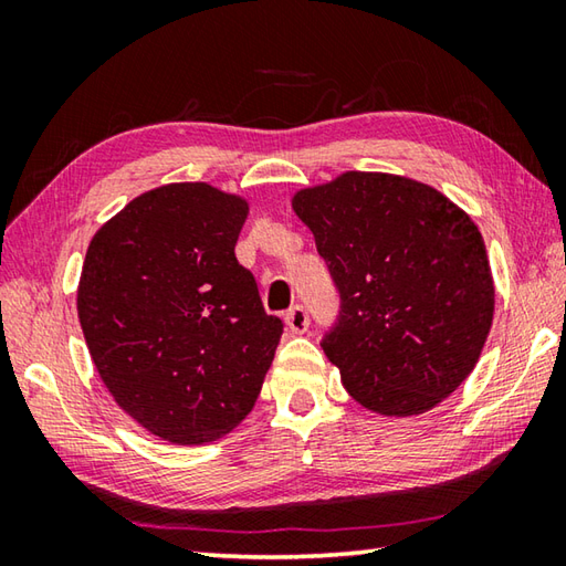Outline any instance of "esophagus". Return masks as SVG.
<instances>
[{
  "label": "esophagus",
  "instance_id": "1",
  "mask_svg": "<svg viewBox=\"0 0 566 566\" xmlns=\"http://www.w3.org/2000/svg\"><path fill=\"white\" fill-rule=\"evenodd\" d=\"M284 323H286V328H290L294 335L306 333V328H308V314H306V308H304V306L290 308V311H286V316H284Z\"/></svg>",
  "mask_w": 566,
  "mask_h": 566
}]
</instances>
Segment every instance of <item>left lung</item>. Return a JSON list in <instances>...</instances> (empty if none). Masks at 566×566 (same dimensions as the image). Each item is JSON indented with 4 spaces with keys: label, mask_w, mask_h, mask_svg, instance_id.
I'll use <instances>...</instances> for the list:
<instances>
[{
    "label": "left lung",
    "mask_w": 566,
    "mask_h": 566,
    "mask_svg": "<svg viewBox=\"0 0 566 566\" xmlns=\"http://www.w3.org/2000/svg\"><path fill=\"white\" fill-rule=\"evenodd\" d=\"M340 292L323 353L353 399L387 418L420 416L472 375L494 321L484 238L464 209L418 179L347 170L296 189Z\"/></svg>",
    "instance_id": "left-lung-1"
}]
</instances>
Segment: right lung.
Listing matches in <instances>:
<instances>
[{"label":"right lung","mask_w":566,"mask_h":566,"mask_svg":"<svg viewBox=\"0 0 566 566\" xmlns=\"http://www.w3.org/2000/svg\"><path fill=\"white\" fill-rule=\"evenodd\" d=\"M250 201L207 182L143 191L84 255L77 316L124 413L172 444H203L255 406L282 338L235 260Z\"/></svg>","instance_id":"add662e5"}]
</instances>
